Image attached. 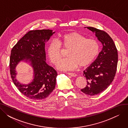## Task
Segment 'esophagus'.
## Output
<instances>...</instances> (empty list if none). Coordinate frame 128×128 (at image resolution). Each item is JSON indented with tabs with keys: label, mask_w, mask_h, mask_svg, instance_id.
Segmentation results:
<instances>
[{
	"label": "esophagus",
	"mask_w": 128,
	"mask_h": 128,
	"mask_svg": "<svg viewBox=\"0 0 128 128\" xmlns=\"http://www.w3.org/2000/svg\"><path fill=\"white\" fill-rule=\"evenodd\" d=\"M67 74H68V75H70V76H72V77H76V76H77V75L75 73L68 72Z\"/></svg>",
	"instance_id": "esophagus-1"
}]
</instances>
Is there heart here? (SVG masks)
<instances>
[{
  "label": "heart",
  "instance_id": "heart-1",
  "mask_svg": "<svg viewBox=\"0 0 128 128\" xmlns=\"http://www.w3.org/2000/svg\"><path fill=\"white\" fill-rule=\"evenodd\" d=\"M68 49L67 58L58 64L57 68L63 71L75 70L91 64L99 52V45L96 40L86 38L76 32L64 34L56 40H52L46 48L47 54L51 62L57 63L61 58L62 49Z\"/></svg>",
  "mask_w": 128,
  "mask_h": 128
}]
</instances>
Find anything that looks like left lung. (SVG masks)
<instances>
[{
	"mask_svg": "<svg viewBox=\"0 0 128 128\" xmlns=\"http://www.w3.org/2000/svg\"><path fill=\"white\" fill-rule=\"evenodd\" d=\"M85 28L94 32L103 46L95 61L84 71L87 85L81 91L93 96L106 89L113 81L117 70L118 52L113 40L107 32L92 27Z\"/></svg>",
	"mask_w": 128,
	"mask_h": 128,
	"instance_id": "1",
	"label": "left lung"
}]
</instances>
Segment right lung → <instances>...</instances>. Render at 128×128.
Returning a JSON list of instances; mask_svg holds the SVG:
<instances>
[{
    "label": "right lung",
    "mask_w": 128,
    "mask_h": 128,
    "mask_svg": "<svg viewBox=\"0 0 128 128\" xmlns=\"http://www.w3.org/2000/svg\"><path fill=\"white\" fill-rule=\"evenodd\" d=\"M42 30L29 31L13 47L10 58L12 81L23 94L32 100L48 97L54 89L56 70L46 63L45 43L55 32ZM21 61L28 62L33 69L34 79L28 85L21 84L16 79V66Z\"/></svg>",
    "instance_id": "add662e5"
}]
</instances>
